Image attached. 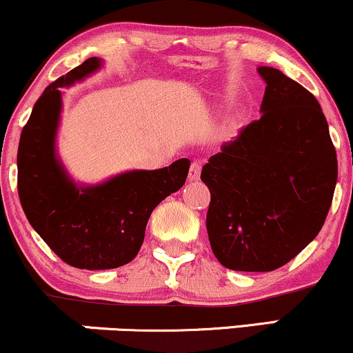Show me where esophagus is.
<instances>
[{
  "label": "esophagus",
  "mask_w": 353,
  "mask_h": 353,
  "mask_svg": "<svg viewBox=\"0 0 353 353\" xmlns=\"http://www.w3.org/2000/svg\"><path fill=\"white\" fill-rule=\"evenodd\" d=\"M201 169H202V163L199 159H194L192 164H190L189 169V181H197L201 177Z\"/></svg>",
  "instance_id": "34e87169"
}]
</instances>
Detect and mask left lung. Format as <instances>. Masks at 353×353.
Listing matches in <instances>:
<instances>
[{
	"instance_id": "8db88e82",
	"label": "left lung",
	"mask_w": 353,
	"mask_h": 353,
	"mask_svg": "<svg viewBox=\"0 0 353 353\" xmlns=\"http://www.w3.org/2000/svg\"><path fill=\"white\" fill-rule=\"evenodd\" d=\"M259 74L264 114L201 172L212 252L242 272H270L302 252L322 229L337 182V152L315 96L274 68Z\"/></svg>"
}]
</instances>
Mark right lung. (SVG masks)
Masks as SVG:
<instances>
[{"label": "right lung", "mask_w": 353, "mask_h": 353, "mask_svg": "<svg viewBox=\"0 0 353 353\" xmlns=\"http://www.w3.org/2000/svg\"><path fill=\"white\" fill-rule=\"evenodd\" d=\"M101 66L89 58L43 91L18 145V194L36 232L63 262L76 269H116L131 262L144 241L149 216L184 185L189 159L156 171H131L94 188H78L56 159L59 88Z\"/></svg>", "instance_id": "1"}]
</instances>
